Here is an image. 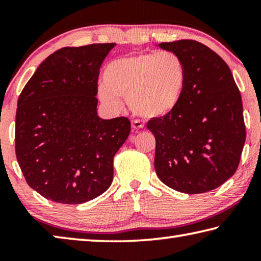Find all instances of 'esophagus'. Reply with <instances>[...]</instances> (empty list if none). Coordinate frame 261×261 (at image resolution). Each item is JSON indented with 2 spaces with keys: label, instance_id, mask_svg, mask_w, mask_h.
I'll use <instances>...</instances> for the list:
<instances>
[{
  "label": "esophagus",
  "instance_id": "1",
  "mask_svg": "<svg viewBox=\"0 0 261 261\" xmlns=\"http://www.w3.org/2000/svg\"><path fill=\"white\" fill-rule=\"evenodd\" d=\"M131 126H132V129H134V130H139V129H143L144 124L140 121L135 120V121L131 122Z\"/></svg>",
  "mask_w": 261,
  "mask_h": 261
}]
</instances>
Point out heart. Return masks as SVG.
<instances>
[{
	"mask_svg": "<svg viewBox=\"0 0 261 261\" xmlns=\"http://www.w3.org/2000/svg\"><path fill=\"white\" fill-rule=\"evenodd\" d=\"M100 99L121 108L127 98L132 112L144 118L160 120L173 114L182 102L188 86L184 60L174 51H152L121 57L107 64Z\"/></svg>",
	"mask_w": 261,
	"mask_h": 261,
	"instance_id": "obj_1",
	"label": "heart"
}]
</instances>
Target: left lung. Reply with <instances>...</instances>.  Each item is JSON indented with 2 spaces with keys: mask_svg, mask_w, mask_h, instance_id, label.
Returning a JSON list of instances; mask_svg holds the SVG:
<instances>
[{
  "mask_svg": "<svg viewBox=\"0 0 261 261\" xmlns=\"http://www.w3.org/2000/svg\"><path fill=\"white\" fill-rule=\"evenodd\" d=\"M159 47L184 60L188 86L173 114L147 123L156 141V175L176 191L208 192L240 165L246 136L241 92L226 62L202 43L178 40Z\"/></svg>",
  "mask_w": 261,
  "mask_h": 261,
  "instance_id": "8db88e82",
  "label": "left lung"
}]
</instances>
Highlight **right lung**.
Wrapping results in <instances>:
<instances>
[{
  "mask_svg": "<svg viewBox=\"0 0 261 261\" xmlns=\"http://www.w3.org/2000/svg\"><path fill=\"white\" fill-rule=\"evenodd\" d=\"M116 43L64 47L39 65L17 102L15 147L26 182L60 204H83L113 182L126 117L96 113L100 67Z\"/></svg>",
  "mask_w": 261,
  "mask_h": 261,
  "instance_id": "obj_1",
  "label": "right lung"
}]
</instances>
